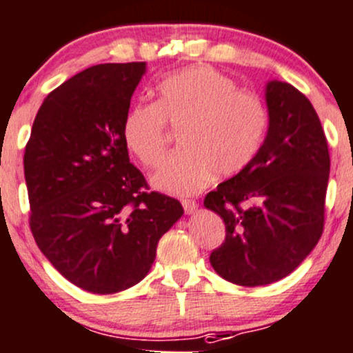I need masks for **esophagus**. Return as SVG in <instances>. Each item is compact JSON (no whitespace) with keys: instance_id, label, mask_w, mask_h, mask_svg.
<instances>
[{"instance_id":"esophagus-1","label":"esophagus","mask_w":353,"mask_h":353,"mask_svg":"<svg viewBox=\"0 0 353 353\" xmlns=\"http://www.w3.org/2000/svg\"><path fill=\"white\" fill-rule=\"evenodd\" d=\"M181 205H183V210H185V214H193V212L196 210V207H199V203L195 202V200H181Z\"/></svg>"}]
</instances>
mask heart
Listing matches in <instances>:
<instances>
[{
	"label": "heart",
	"instance_id": "heart-1",
	"mask_svg": "<svg viewBox=\"0 0 353 353\" xmlns=\"http://www.w3.org/2000/svg\"><path fill=\"white\" fill-rule=\"evenodd\" d=\"M157 102H138L123 121L128 150L146 168H157L168 145L166 123L181 128V150L166 158L153 185L173 195H193L214 173L232 176L259 151L268 108L251 90L212 67H188L157 85Z\"/></svg>",
	"mask_w": 353,
	"mask_h": 353
}]
</instances>
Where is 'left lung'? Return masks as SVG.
I'll return each instance as SVG.
<instances>
[{"label":"left lung","instance_id":"8db88e82","mask_svg":"<svg viewBox=\"0 0 353 353\" xmlns=\"http://www.w3.org/2000/svg\"><path fill=\"white\" fill-rule=\"evenodd\" d=\"M266 104L263 146L203 200L225 223L212 268L239 286L271 284L293 272L325 225L330 154L316 111L296 87L279 81L268 84Z\"/></svg>","mask_w":353,"mask_h":353}]
</instances>
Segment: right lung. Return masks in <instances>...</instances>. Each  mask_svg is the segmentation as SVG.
Instances as JSON below:
<instances>
[{"mask_svg": "<svg viewBox=\"0 0 353 353\" xmlns=\"http://www.w3.org/2000/svg\"><path fill=\"white\" fill-rule=\"evenodd\" d=\"M145 62L102 63L74 75L40 105L25 146L30 229L75 286L112 294L141 281L163 234L183 214L150 192L130 163L123 121Z\"/></svg>", "mask_w": 353, "mask_h": 353, "instance_id": "obj_1", "label": "right lung"}]
</instances>
